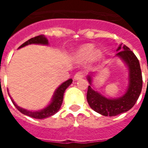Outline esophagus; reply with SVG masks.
Returning a JSON list of instances; mask_svg holds the SVG:
<instances>
[{
  "label": "esophagus",
  "mask_w": 148,
  "mask_h": 148,
  "mask_svg": "<svg viewBox=\"0 0 148 148\" xmlns=\"http://www.w3.org/2000/svg\"><path fill=\"white\" fill-rule=\"evenodd\" d=\"M84 76V73L83 71H78L77 73L75 74L74 78L75 81H77V80H79V79L83 78Z\"/></svg>",
  "instance_id": "obj_1"
}]
</instances>
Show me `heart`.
Returning a JSON list of instances; mask_svg holds the SVG:
<instances>
[{
	"instance_id": "obj_1",
	"label": "heart",
	"mask_w": 148,
	"mask_h": 148,
	"mask_svg": "<svg viewBox=\"0 0 148 148\" xmlns=\"http://www.w3.org/2000/svg\"><path fill=\"white\" fill-rule=\"evenodd\" d=\"M95 50V46L93 45H87L81 47L78 51V57L82 59H88L90 56L92 55L93 52ZM94 57L96 59H100L102 57V52L100 50H97L94 53Z\"/></svg>"
}]
</instances>
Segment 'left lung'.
<instances>
[{"label": "left lung", "instance_id": "1", "mask_svg": "<svg viewBox=\"0 0 148 148\" xmlns=\"http://www.w3.org/2000/svg\"><path fill=\"white\" fill-rule=\"evenodd\" d=\"M115 57L121 58L128 69V86L126 92L117 98H108L94 89L92 73L88 75L90 84L87 93L88 104L93 110L103 116H116L127 112L138 101L142 89V74L139 60L135 54L126 45L118 46Z\"/></svg>", "mask_w": 148, "mask_h": 148}]
</instances>
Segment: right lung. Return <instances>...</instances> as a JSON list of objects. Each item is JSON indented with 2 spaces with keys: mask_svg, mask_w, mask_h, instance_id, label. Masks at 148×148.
Returning a JSON list of instances; mask_svg holds the SVG:
<instances>
[{
  "mask_svg": "<svg viewBox=\"0 0 148 148\" xmlns=\"http://www.w3.org/2000/svg\"><path fill=\"white\" fill-rule=\"evenodd\" d=\"M32 44H34V45H48V40H47V38H45V35L37 36V37H34L33 38H31L30 40H28L27 41L24 43L23 45L20 46L19 48L25 47L27 45H32ZM72 81H73L72 79H69V80H67L65 82L61 84L56 89L51 103L46 108H45L44 109L40 110L33 111V110H28L24 109V108H21V107H19V106L16 104V103L14 101L12 97H10V95H9V96H10V99H11V101L14 103V105L16 107V108L19 110L20 112H21L22 114H24L27 115V116L33 117V118H36V119H44V118L51 117L52 115L55 114L59 110V109L61 107V104H62L63 99H64V94L65 90L69 87L70 84H71Z\"/></svg>",
  "mask_w": 148,
  "mask_h": 148,
  "instance_id": "1",
  "label": "right lung"
}]
</instances>
